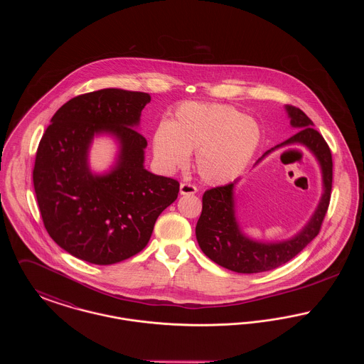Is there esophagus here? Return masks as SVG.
Masks as SVG:
<instances>
[{"instance_id": "obj_1", "label": "esophagus", "mask_w": 364, "mask_h": 364, "mask_svg": "<svg viewBox=\"0 0 364 364\" xmlns=\"http://www.w3.org/2000/svg\"><path fill=\"white\" fill-rule=\"evenodd\" d=\"M198 188L196 186L190 184V183H181L180 184V193L181 195H192V193H196Z\"/></svg>"}]
</instances>
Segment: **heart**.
I'll use <instances>...</instances> for the list:
<instances>
[{
    "label": "heart",
    "instance_id": "heart-1",
    "mask_svg": "<svg viewBox=\"0 0 364 364\" xmlns=\"http://www.w3.org/2000/svg\"><path fill=\"white\" fill-rule=\"evenodd\" d=\"M262 140L257 120L225 104L186 102L169 122L156 128L153 147L158 162L169 171L187 164L196 153L195 166L208 184H225L248 166Z\"/></svg>",
    "mask_w": 364,
    "mask_h": 364
}]
</instances>
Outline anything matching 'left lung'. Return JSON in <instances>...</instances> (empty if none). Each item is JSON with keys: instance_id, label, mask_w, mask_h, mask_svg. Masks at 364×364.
<instances>
[{"instance_id": "1", "label": "left lung", "mask_w": 364, "mask_h": 364, "mask_svg": "<svg viewBox=\"0 0 364 364\" xmlns=\"http://www.w3.org/2000/svg\"><path fill=\"white\" fill-rule=\"evenodd\" d=\"M287 112L291 117L292 127L299 131L294 136L276 146V149L299 143L311 150L322 168V199L310 223L294 239L282 242H259L245 237L237 225L235 217L233 183L206 191L202 198V214L195 229L196 239L205 255L228 270L244 274L260 273L277 269L294 259L316 237L328 213L333 186V159L329 146L323 136L314 129V124L303 110L287 105ZM273 150L274 149L266 151L264 156Z\"/></svg>"}]
</instances>
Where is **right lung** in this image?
I'll use <instances>...</instances> for the list:
<instances>
[{"instance_id":"right-lung-1","label":"right lung","mask_w":364,"mask_h":364,"mask_svg":"<svg viewBox=\"0 0 364 364\" xmlns=\"http://www.w3.org/2000/svg\"><path fill=\"white\" fill-rule=\"evenodd\" d=\"M150 94L104 88L77 95L52 117L39 141L33 181L43 225L70 255L113 264L140 252L158 215L177 199V180L144 169L146 138L136 127ZM121 141L114 171L94 176L86 164L94 134Z\"/></svg>"}]
</instances>
